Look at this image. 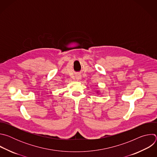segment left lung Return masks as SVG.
I'll return each instance as SVG.
<instances>
[{
  "label": "left lung",
  "instance_id": "obj_1",
  "mask_svg": "<svg viewBox=\"0 0 157 157\" xmlns=\"http://www.w3.org/2000/svg\"><path fill=\"white\" fill-rule=\"evenodd\" d=\"M97 93H99V91H98V92H97Z\"/></svg>",
  "mask_w": 157,
  "mask_h": 157
}]
</instances>
